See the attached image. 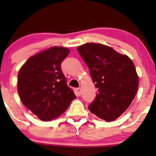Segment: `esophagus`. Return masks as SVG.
I'll use <instances>...</instances> for the list:
<instances>
[{"label": "esophagus", "mask_w": 156, "mask_h": 156, "mask_svg": "<svg viewBox=\"0 0 156 156\" xmlns=\"http://www.w3.org/2000/svg\"><path fill=\"white\" fill-rule=\"evenodd\" d=\"M76 93H77V94L79 96L81 95V88H76Z\"/></svg>", "instance_id": "obj_1"}]
</instances>
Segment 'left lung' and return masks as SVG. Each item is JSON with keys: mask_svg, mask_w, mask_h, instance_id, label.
<instances>
[{"mask_svg": "<svg viewBox=\"0 0 156 156\" xmlns=\"http://www.w3.org/2000/svg\"><path fill=\"white\" fill-rule=\"evenodd\" d=\"M77 51L98 89L89 110L107 122L115 120L128 108L137 93L139 80L134 64L127 55L101 44H83Z\"/></svg>", "mask_w": 156, "mask_h": 156, "instance_id": "8db88e82", "label": "left lung"}]
</instances>
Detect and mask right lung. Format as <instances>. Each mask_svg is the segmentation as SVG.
Here are the masks:
<instances>
[{
	"mask_svg": "<svg viewBox=\"0 0 156 156\" xmlns=\"http://www.w3.org/2000/svg\"><path fill=\"white\" fill-rule=\"evenodd\" d=\"M69 53L67 48L53 46L31 56L20 69V99L40 120L49 121L59 117L76 98L61 69Z\"/></svg>",
	"mask_w": 156,
	"mask_h": 156,
	"instance_id": "add662e5",
	"label": "right lung"
}]
</instances>
